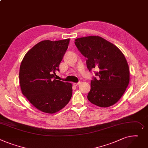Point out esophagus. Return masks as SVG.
Wrapping results in <instances>:
<instances>
[{
    "label": "esophagus",
    "mask_w": 148,
    "mask_h": 148,
    "mask_svg": "<svg viewBox=\"0 0 148 148\" xmlns=\"http://www.w3.org/2000/svg\"><path fill=\"white\" fill-rule=\"evenodd\" d=\"M79 84H80V82H77V83H73V85H75V86H77Z\"/></svg>",
    "instance_id": "1"
}]
</instances>
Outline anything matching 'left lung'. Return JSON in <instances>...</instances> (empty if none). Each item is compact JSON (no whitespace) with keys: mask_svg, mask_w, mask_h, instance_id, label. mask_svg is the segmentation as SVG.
I'll return each instance as SVG.
<instances>
[{"mask_svg":"<svg viewBox=\"0 0 148 148\" xmlns=\"http://www.w3.org/2000/svg\"><path fill=\"white\" fill-rule=\"evenodd\" d=\"M75 44L86 58L90 72L95 75L91 81L88 100L95 105L107 108L114 105L122 97L128 85L130 71L124 55L118 47L100 36L77 38Z\"/></svg>","mask_w":148,"mask_h":148,"instance_id":"left-lung-1","label":"left lung"}]
</instances>
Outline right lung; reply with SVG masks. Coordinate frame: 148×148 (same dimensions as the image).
<instances>
[{"instance_id":"right-lung-1","label":"right lung","mask_w":148,"mask_h":148,"mask_svg":"<svg viewBox=\"0 0 148 148\" xmlns=\"http://www.w3.org/2000/svg\"><path fill=\"white\" fill-rule=\"evenodd\" d=\"M69 43V39L41 41L26 53L20 65L23 94L34 107L48 114L63 109L72 97V85L55 77Z\"/></svg>"}]
</instances>
